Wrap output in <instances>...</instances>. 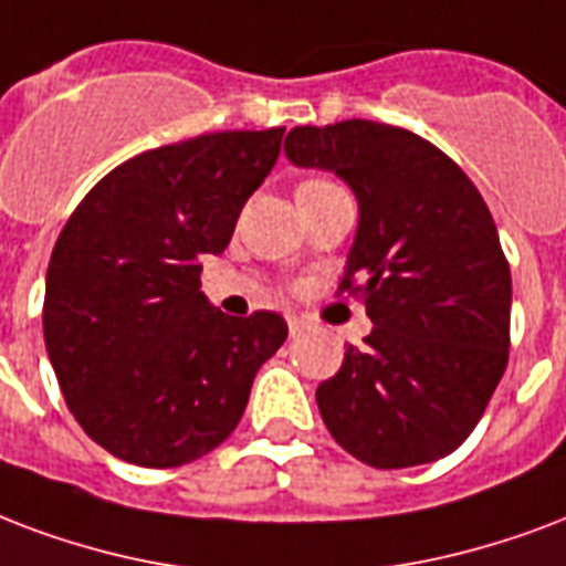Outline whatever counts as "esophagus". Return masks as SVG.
<instances>
[{
    "mask_svg": "<svg viewBox=\"0 0 566 566\" xmlns=\"http://www.w3.org/2000/svg\"><path fill=\"white\" fill-rule=\"evenodd\" d=\"M287 329H291V338H300L308 332V323L300 321V317H287Z\"/></svg>",
    "mask_w": 566,
    "mask_h": 566,
    "instance_id": "34e87169",
    "label": "esophagus"
}]
</instances>
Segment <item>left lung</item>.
<instances>
[{"mask_svg": "<svg viewBox=\"0 0 566 566\" xmlns=\"http://www.w3.org/2000/svg\"><path fill=\"white\" fill-rule=\"evenodd\" d=\"M284 154L359 198L338 293L365 302L374 329L317 386L332 439L374 469L448 457L507 368L511 266L490 207L437 145L379 120L293 127Z\"/></svg>", "mask_w": 566, "mask_h": 566, "instance_id": "8db88e82", "label": "left lung"}]
</instances>
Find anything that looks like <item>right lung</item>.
<instances>
[{
    "mask_svg": "<svg viewBox=\"0 0 566 566\" xmlns=\"http://www.w3.org/2000/svg\"><path fill=\"white\" fill-rule=\"evenodd\" d=\"M284 127L145 150L82 198L46 266L43 340L80 427L112 457L175 469L222 446L258 368L287 338L275 312L228 317L201 293Z\"/></svg>",
    "mask_w": 566,
    "mask_h": 566,
    "instance_id": "add662e5",
    "label": "right lung"
}]
</instances>
